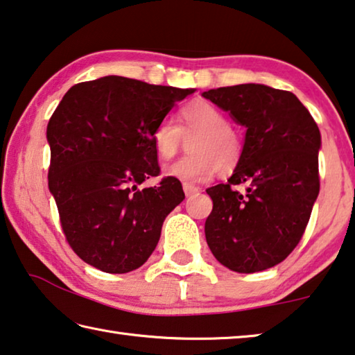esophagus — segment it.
Masks as SVG:
<instances>
[{
	"mask_svg": "<svg viewBox=\"0 0 355 355\" xmlns=\"http://www.w3.org/2000/svg\"><path fill=\"white\" fill-rule=\"evenodd\" d=\"M183 191H184L186 197H191V196H194V194H197V192H199V188H197V186H192L189 183H183Z\"/></svg>",
	"mask_w": 355,
	"mask_h": 355,
	"instance_id": "esophagus-1",
	"label": "esophagus"
}]
</instances>
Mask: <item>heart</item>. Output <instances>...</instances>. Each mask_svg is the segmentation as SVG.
Here are the masks:
<instances>
[{
    "mask_svg": "<svg viewBox=\"0 0 355 355\" xmlns=\"http://www.w3.org/2000/svg\"><path fill=\"white\" fill-rule=\"evenodd\" d=\"M182 125L172 119H163L152 135L159 158L171 159L183 146L184 136L191 137L192 155L177 161L166 169V175L184 183H200L216 172L228 173L236 169L243 158V139L218 106L197 100L180 111Z\"/></svg>",
    "mask_w": 355,
    "mask_h": 355,
    "instance_id": "heart-1",
    "label": "heart"
}]
</instances>
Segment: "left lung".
Wrapping results in <instances>:
<instances>
[{
	"label": "left lung",
	"instance_id": "left-lung-1",
	"mask_svg": "<svg viewBox=\"0 0 355 355\" xmlns=\"http://www.w3.org/2000/svg\"><path fill=\"white\" fill-rule=\"evenodd\" d=\"M202 97L245 128L241 163L225 184L207 189L208 248L230 271H264L291 254L309 224L320 194V128L296 95L264 84L209 89Z\"/></svg>",
	"mask_w": 355,
	"mask_h": 355
}]
</instances>
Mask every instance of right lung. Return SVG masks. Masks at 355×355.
Masks as SVG:
<instances>
[{
    "label": "right lung",
    "mask_w": 355,
    "mask_h": 355,
    "mask_svg": "<svg viewBox=\"0 0 355 355\" xmlns=\"http://www.w3.org/2000/svg\"><path fill=\"white\" fill-rule=\"evenodd\" d=\"M194 89L103 76L75 84L48 122V188L75 254L110 274L141 268L166 216L184 199L182 183L159 173L153 130Z\"/></svg>",
    "instance_id": "obj_1"
}]
</instances>
